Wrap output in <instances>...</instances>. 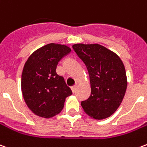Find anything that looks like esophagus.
Returning <instances> with one entry per match:
<instances>
[{"label":"esophagus","mask_w":147,"mask_h":147,"mask_svg":"<svg viewBox=\"0 0 147 147\" xmlns=\"http://www.w3.org/2000/svg\"><path fill=\"white\" fill-rule=\"evenodd\" d=\"M76 89H77V86L76 85H75V86H71V90H72V92L75 93L76 91Z\"/></svg>","instance_id":"obj_1"}]
</instances>
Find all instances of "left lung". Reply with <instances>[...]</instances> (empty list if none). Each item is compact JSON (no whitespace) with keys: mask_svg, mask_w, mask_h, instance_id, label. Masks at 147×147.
Here are the masks:
<instances>
[{"mask_svg":"<svg viewBox=\"0 0 147 147\" xmlns=\"http://www.w3.org/2000/svg\"><path fill=\"white\" fill-rule=\"evenodd\" d=\"M72 48L86 65L91 94L81 102L83 110L96 120L113 114L123 101L127 81L123 62L115 53L98 44H75Z\"/></svg>","mask_w":147,"mask_h":147,"instance_id":"1","label":"left lung"}]
</instances>
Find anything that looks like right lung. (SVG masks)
<instances>
[{
	"instance_id": "obj_1",
	"label": "right lung",
	"mask_w": 147,
	"mask_h": 147,
	"mask_svg": "<svg viewBox=\"0 0 147 147\" xmlns=\"http://www.w3.org/2000/svg\"><path fill=\"white\" fill-rule=\"evenodd\" d=\"M71 52L64 45L50 43L34 51L24 64L21 89L28 108L37 116L54 117L72 94L63 76L57 73L59 61Z\"/></svg>"
}]
</instances>
